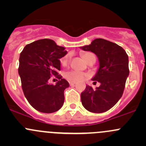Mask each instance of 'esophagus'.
<instances>
[{"instance_id":"34e87169","label":"esophagus","mask_w":146,"mask_h":146,"mask_svg":"<svg viewBox=\"0 0 146 146\" xmlns=\"http://www.w3.org/2000/svg\"><path fill=\"white\" fill-rule=\"evenodd\" d=\"M69 84H70V85H76V82H73V81H70L69 82Z\"/></svg>"}]
</instances>
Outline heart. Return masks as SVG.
I'll use <instances>...</instances> for the list:
<instances>
[{"mask_svg":"<svg viewBox=\"0 0 146 146\" xmlns=\"http://www.w3.org/2000/svg\"><path fill=\"white\" fill-rule=\"evenodd\" d=\"M82 57L85 62H87L90 58H95V55L90 52L84 53V54H82ZM68 59L69 55L65 56L64 57H63L61 59V64L62 65H66L67 64ZM85 76H86V74L85 73L81 71H78V70H70V71H68L65 73V77H66V78H67L70 81H80V80H82L85 78Z\"/></svg>","mask_w":146,"mask_h":146,"instance_id":"b5f03b06","label":"heart"}]
</instances>
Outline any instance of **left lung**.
Instances as JSON below:
<instances>
[{
	"instance_id": "left-lung-1",
	"label": "left lung",
	"mask_w": 146,
	"mask_h": 146,
	"mask_svg": "<svg viewBox=\"0 0 146 146\" xmlns=\"http://www.w3.org/2000/svg\"><path fill=\"white\" fill-rule=\"evenodd\" d=\"M80 48L94 53L98 58L99 68L92 80L100 83L96 89L87 85L81 93L82 106L93 113L108 111L123 95L129 75L127 54L121 46L104 39H95L90 45Z\"/></svg>"
}]
</instances>
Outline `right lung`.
<instances>
[{
  "label": "right lung",
  "mask_w": 146,
  "mask_h": 146,
  "mask_svg": "<svg viewBox=\"0 0 146 146\" xmlns=\"http://www.w3.org/2000/svg\"><path fill=\"white\" fill-rule=\"evenodd\" d=\"M66 54L65 47L48 39L29 44L20 53L18 73L23 92L31 106L40 112H55L64 104V90L69 83L58 70L60 58ZM51 75L60 79L56 85L48 83Z\"/></svg>",
  "instance_id": "obj_1"
}]
</instances>
